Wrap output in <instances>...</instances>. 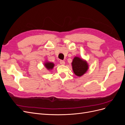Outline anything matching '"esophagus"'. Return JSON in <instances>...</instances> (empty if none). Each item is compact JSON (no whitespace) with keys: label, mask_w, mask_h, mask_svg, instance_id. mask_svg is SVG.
<instances>
[{"label":"esophagus","mask_w":125,"mask_h":125,"mask_svg":"<svg viewBox=\"0 0 125 125\" xmlns=\"http://www.w3.org/2000/svg\"><path fill=\"white\" fill-rule=\"evenodd\" d=\"M60 63L62 65H64L65 64V62L63 61V60H60Z\"/></svg>","instance_id":"obj_1"}]
</instances>
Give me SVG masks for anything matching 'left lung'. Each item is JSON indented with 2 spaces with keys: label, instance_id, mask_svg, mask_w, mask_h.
Segmentation results:
<instances>
[{
  "label": "left lung",
  "instance_id": "8db88e82",
  "mask_svg": "<svg viewBox=\"0 0 125 125\" xmlns=\"http://www.w3.org/2000/svg\"><path fill=\"white\" fill-rule=\"evenodd\" d=\"M71 65L73 73L78 77L83 75L89 68L88 63L86 61L79 57H74Z\"/></svg>",
  "mask_w": 125,
  "mask_h": 125
}]
</instances>
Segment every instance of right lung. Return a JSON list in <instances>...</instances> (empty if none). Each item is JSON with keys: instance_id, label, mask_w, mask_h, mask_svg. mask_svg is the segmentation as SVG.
Listing matches in <instances>:
<instances>
[{"instance_id": "1", "label": "right lung", "mask_w": 125, "mask_h": 125, "mask_svg": "<svg viewBox=\"0 0 125 125\" xmlns=\"http://www.w3.org/2000/svg\"><path fill=\"white\" fill-rule=\"evenodd\" d=\"M54 63L51 62H46L44 63V66L46 68V69L48 70H52V68H53L54 67Z\"/></svg>"}]
</instances>
